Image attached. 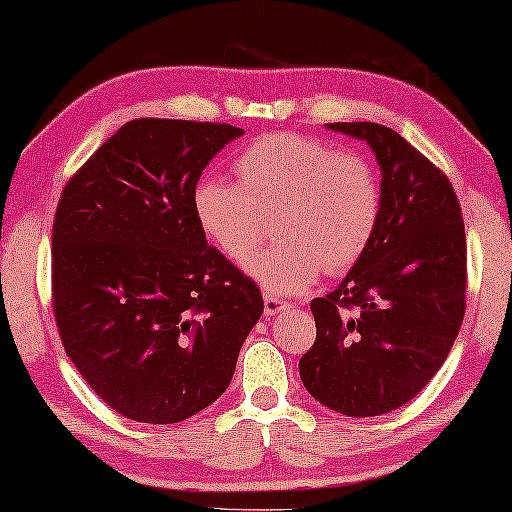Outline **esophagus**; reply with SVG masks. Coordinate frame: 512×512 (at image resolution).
Segmentation results:
<instances>
[{
	"instance_id": "esophagus-1",
	"label": "esophagus",
	"mask_w": 512,
	"mask_h": 512,
	"mask_svg": "<svg viewBox=\"0 0 512 512\" xmlns=\"http://www.w3.org/2000/svg\"><path fill=\"white\" fill-rule=\"evenodd\" d=\"M263 305H265V307H263L265 317H275V314L284 312L286 307H289V303H286V300H282V298H275V296H268V293H265Z\"/></svg>"
}]
</instances>
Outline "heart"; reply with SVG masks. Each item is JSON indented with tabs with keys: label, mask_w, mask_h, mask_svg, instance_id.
Segmentation results:
<instances>
[{
	"label": "heart",
	"mask_w": 512,
	"mask_h": 512,
	"mask_svg": "<svg viewBox=\"0 0 512 512\" xmlns=\"http://www.w3.org/2000/svg\"><path fill=\"white\" fill-rule=\"evenodd\" d=\"M233 167L240 184L216 177L195 184L193 214L235 263L257 246L264 216L276 214L278 242L244 263L268 291H305L324 270L340 275L366 254L382 216V184L368 158L275 132L249 144Z\"/></svg>",
	"instance_id": "b5f03b06"
}]
</instances>
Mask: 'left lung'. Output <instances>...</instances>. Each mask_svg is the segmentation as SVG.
Here are the masks:
<instances>
[{
  "mask_svg": "<svg viewBox=\"0 0 512 512\" xmlns=\"http://www.w3.org/2000/svg\"><path fill=\"white\" fill-rule=\"evenodd\" d=\"M366 142L382 172L377 233L340 286L314 298L300 359L312 398L347 417L401 408L438 373L466 310V233L454 188L380 123H326Z\"/></svg>",
  "mask_w": 512,
  "mask_h": 512,
  "instance_id": "obj_1",
  "label": "left lung"
}]
</instances>
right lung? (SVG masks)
<instances>
[{"instance_id":"add662e5","label":"right lung","mask_w":512,"mask_h":512,"mask_svg":"<svg viewBox=\"0 0 512 512\" xmlns=\"http://www.w3.org/2000/svg\"><path fill=\"white\" fill-rule=\"evenodd\" d=\"M242 128L137 118L62 191L53 312L65 352L118 415L177 424L233 380L263 314L258 286L209 247L193 188Z\"/></svg>"}]
</instances>
